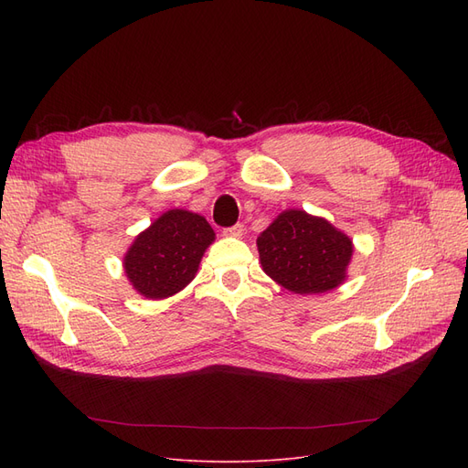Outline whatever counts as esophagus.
Here are the masks:
<instances>
[{"instance_id":"esophagus-1","label":"esophagus","mask_w":468,"mask_h":468,"mask_svg":"<svg viewBox=\"0 0 468 468\" xmlns=\"http://www.w3.org/2000/svg\"><path fill=\"white\" fill-rule=\"evenodd\" d=\"M222 234L229 236V238H242L244 224H234V226H230V229H224Z\"/></svg>"}]
</instances>
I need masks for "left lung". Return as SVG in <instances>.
I'll return each mask as SVG.
<instances>
[{"label": "left lung", "mask_w": 468, "mask_h": 468, "mask_svg": "<svg viewBox=\"0 0 468 468\" xmlns=\"http://www.w3.org/2000/svg\"><path fill=\"white\" fill-rule=\"evenodd\" d=\"M265 275L294 294H320L347 279L353 258L351 238L324 217L289 208L258 236Z\"/></svg>", "instance_id": "1"}]
</instances>
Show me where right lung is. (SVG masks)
<instances>
[{"mask_svg": "<svg viewBox=\"0 0 468 468\" xmlns=\"http://www.w3.org/2000/svg\"><path fill=\"white\" fill-rule=\"evenodd\" d=\"M215 238L205 217L186 208H169L126 250L124 275L144 299H169L195 279Z\"/></svg>", "mask_w": 468, "mask_h": 468, "instance_id": "right-lung-1", "label": "right lung"}]
</instances>
